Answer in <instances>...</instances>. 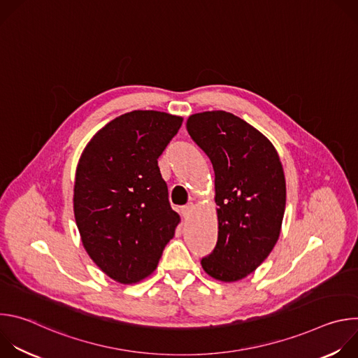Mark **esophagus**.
Returning <instances> with one entry per match:
<instances>
[{
    "label": "esophagus",
    "instance_id": "obj_1",
    "mask_svg": "<svg viewBox=\"0 0 358 358\" xmlns=\"http://www.w3.org/2000/svg\"><path fill=\"white\" fill-rule=\"evenodd\" d=\"M192 210H194V206L192 203H187V206H184V207H181L180 208V213H181V215H182V218H188L191 214H192Z\"/></svg>",
    "mask_w": 358,
    "mask_h": 358
}]
</instances>
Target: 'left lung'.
I'll use <instances>...</instances> for the list:
<instances>
[{"label":"left lung","mask_w":358,"mask_h":358,"mask_svg":"<svg viewBox=\"0 0 358 358\" xmlns=\"http://www.w3.org/2000/svg\"><path fill=\"white\" fill-rule=\"evenodd\" d=\"M187 130L215 173L218 241L201 259L210 276L236 282L257 269L278 242L286 206V182L273 144L238 116L203 112Z\"/></svg>","instance_id":"1"}]
</instances>
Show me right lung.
<instances>
[{"label": "right lung", "mask_w": 358, "mask_h": 358, "mask_svg": "<svg viewBox=\"0 0 358 358\" xmlns=\"http://www.w3.org/2000/svg\"><path fill=\"white\" fill-rule=\"evenodd\" d=\"M181 123L164 112L133 110L100 129L80 156L73 210L82 243L120 283L155 272L181 221L157 162Z\"/></svg>", "instance_id": "right-lung-1"}]
</instances>
